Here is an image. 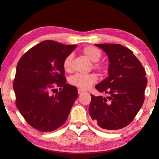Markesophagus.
I'll return each mask as SVG.
<instances>
[{
	"instance_id": "esophagus-1",
	"label": "esophagus",
	"mask_w": 159,
	"mask_h": 159,
	"mask_svg": "<svg viewBox=\"0 0 159 159\" xmlns=\"http://www.w3.org/2000/svg\"><path fill=\"white\" fill-rule=\"evenodd\" d=\"M84 92H85V91L83 90V89H78V94H83Z\"/></svg>"
}]
</instances>
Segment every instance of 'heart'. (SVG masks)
Wrapping results in <instances>:
<instances>
[{
  "label": "heart",
  "mask_w": 159,
  "mask_h": 159,
  "mask_svg": "<svg viewBox=\"0 0 159 159\" xmlns=\"http://www.w3.org/2000/svg\"><path fill=\"white\" fill-rule=\"evenodd\" d=\"M84 54L90 61L93 62H97L102 57L101 51L94 46H86L83 49ZM73 60V55L70 54L65 59L63 62V68L65 71L70 72L71 70V62ZM95 67L100 71H105V67L102 65H95ZM97 80V75L94 73L90 74H75L70 78V83L72 85L77 86L78 88L86 89L91 87L93 84L96 83Z\"/></svg>",
  "instance_id": "1"
}]
</instances>
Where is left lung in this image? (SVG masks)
Here are the masks:
<instances>
[{
    "mask_svg": "<svg viewBox=\"0 0 159 159\" xmlns=\"http://www.w3.org/2000/svg\"><path fill=\"white\" fill-rule=\"evenodd\" d=\"M109 60L108 77L95 88L108 97H95L89 108L93 120L102 129H120L128 126L143 106L148 84L145 70L132 51L116 43L95 44Z\"/></svg>",
    "mask_w": 159,
    "mask_h": 159,
    "instance_id": "1",
    "label": "left lung"
}]
</instances>
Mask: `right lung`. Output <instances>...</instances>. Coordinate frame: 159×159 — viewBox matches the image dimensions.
<instances>
[{"mask_svg": "<svg viewBox=\"0 0 159 159\" xmlns=\"http://www.w3.org/2000/svg\"><path fill=\"white\" fill-rule=\"evenodd\" d=\"M76 45L44 41L25 53L18 62L14 81L16 107L32 127L52 132L66 121L78 97L75 86L66 84L63 62ZM55 86L61 92L50 91Z\"/></svg>", "mask_w": 159, "mask_h": 159, "instance_id": "obj_1", "label": "right lung"}]
</instances>
